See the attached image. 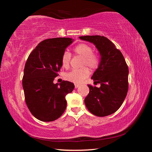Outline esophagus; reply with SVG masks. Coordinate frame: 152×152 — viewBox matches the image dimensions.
I'll use <instances>...</instances> for the list:
<instances>
[{
  "label": "esophagus",
  "instance_id": "34e87169",
  "mask_svg": "<svg viewBox=\"0 0 152 152\" xmlns=\"http://www.w3.org/2000/svg\"><path fill=\"white\" fill-rule=\"evenodd\" d=\"M74 86H75V88H78V87L80 86V84H74Z\"/></svg>",
  "mask_w": 152,
  "mask_h": 152
}]
</instances>
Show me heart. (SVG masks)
Returning a JSON list of instances; mask_svg holds the SVG:
<instances>
[{
  "mask_svg": "<svg viewBox=\"0 0 152 152\" xmlns=\"http://www.w3.org/2000/svg\"><path fill=\"white\" fill-rule=\"evenodd\" d=\"M76 54L83 58L82 66H88L91 69L96 68L100 62L99 57L93 53V50L91 45L86 43H80L76 45L74 49ZM71 55L68 51H65L61 58V62L63 68H68L70 66ZM90 70L87 67H83L80 69L72 70L66 74V78L74 83H82L89 76Z\"/></svg>",
  "mask_w": 152,
  "mask_h": 152,
  "instance_id": "1",
  "label": "heart"
}]
</instances>
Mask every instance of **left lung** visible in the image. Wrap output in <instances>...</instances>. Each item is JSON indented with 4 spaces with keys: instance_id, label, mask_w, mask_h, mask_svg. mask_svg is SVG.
<instances>
[{
    "instance_id": "left-lung-1",
    "label": "left lung",
    "mask_w": 152,
    "mask_h": 152,
    "mask_svg": "<svg viewBox=\"0 0 152 152\" xmlns=\"http://www.w3.org/2000/svg\"><path fill=\"white\" fill-rule=\"evenodd\" d=\"M79 38L93 43L101 56L99 67L91 77L101 87L88 84L90 91L84 99L86 107L96 116H108L119 109L127 96L128 66L121 52L107 37L86 35Z\"/></svg>"
}]
</instances>
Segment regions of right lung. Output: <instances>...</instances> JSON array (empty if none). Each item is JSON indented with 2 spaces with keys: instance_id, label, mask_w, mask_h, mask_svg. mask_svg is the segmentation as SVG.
<instances>
[{
  "instance_id": "right-lung-1",
  "label": "right lung",
  "mask_w": 152,
  "mask_h": 152,
  "mask_svg": "<svg viewBox=\"0 0 152 152\" xmlns=\"http://www.w3.org/2000/svg\"><path fill=\"white\" fill-rule=\"evenodd\" d=\"M74 39L58 37L42 41L30 53L25 63L23 88L28 109L36 119L53 121L65 111L66 96L74 84L69 81L53 84L61 68V56Z\"/></svg>"
}]
</instances>
